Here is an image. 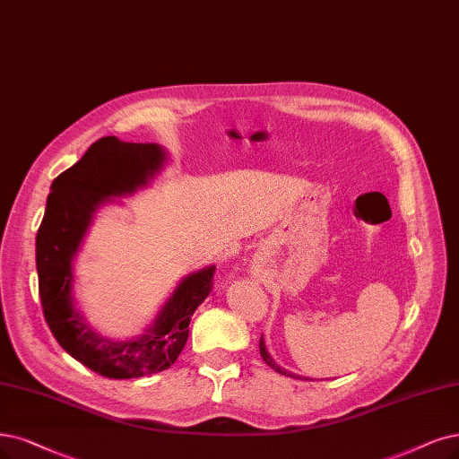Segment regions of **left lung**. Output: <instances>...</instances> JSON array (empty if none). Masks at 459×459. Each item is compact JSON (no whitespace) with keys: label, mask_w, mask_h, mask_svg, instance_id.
Returning <instances> with one entry per match:
<instances>
[{"label":"left lung","mask_w":459,"mask_h":459,"mask_svg":"<svg viewBox=\"0 0 459 459\" xmlns=\"http://www.w3.org/2000/svg\"><path fill=\"white\" fill-rule=\"evenodd\" d=\"M259 350H261V358H263V361L266 363V365H270V367H273V368H276L278 372H280V375H285V377H293L291 375V372H287V370H283V368H280L276 363H274V359L273 358H270V355H268V351H266V346H264V341H263V336H261V342H259Z\"/></svg>","instance_id":"1"}]
</instances>
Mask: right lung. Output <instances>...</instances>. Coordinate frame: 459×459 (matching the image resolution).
Masks as SVG:
<instances>
[{
	"instance_id": "obj_1",
	"label": "right lung",
	"mask_w": 459,
	"mask_h": 459,
	"mask_svg": "<svg viewBox=\"0 0 459 459\" xmlns=\"http://www.w3.org/2000/svg\"><path fill=\"white\" fill-rule=\"evenodd\" d=\"M164 159L157 143H126L115 135L100 138L50 185L38 230L36 264L47 325L74 359L106 378H140L172 367L189 338L195 310L213 290L215 266L189 274L155 324L128 342L100 336L74 307L72 261L96 208L108 198L130 195L145 185L162 168Z\"/></svg>"
}]
</instances>
